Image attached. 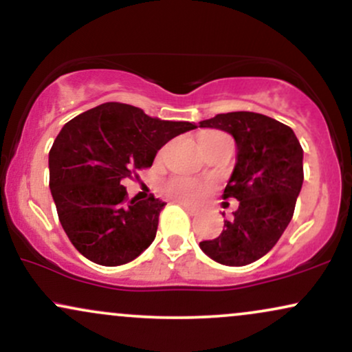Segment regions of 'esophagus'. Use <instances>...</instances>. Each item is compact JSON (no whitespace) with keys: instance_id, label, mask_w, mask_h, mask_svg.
Listing matches in <instances>:
<instances>
[{"instance_id":"esophagus-1","label":"esophagus","mask_w":352,"mask_h":352,"mask_svg":"<svg viewBox=\"0 0 352 352\" xmlns=\"http://www.w3.org/2000/svg\"><path fill=\"white\" fill-rule=\"evenodd\" d=\"M180 205H182V207H184L185 210H187V212L190 213V215H197V213H199V210H197V208H193V207H190V205L184 204V201H180Z\"/></svg>"}]
</instances>
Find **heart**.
I'll use <instances>...</instances> for the list:
<instances>
[{
  "label": "heart",
  "instance_id": "obj_1",
  "mask_svg": "<svg viewBox=\"0 0 352 352\" xmlns=\"http://www.w3.org/2000/svg\"><path fill=\"white\" fill-rule=\"evenodd\" d=\"M208 134H217V132H208ZM164 190L172 199L184 201V204H197L207 193V184L199 180L184 179V177H175V179L165 182Z\"/></svg>",
  "mask_w": 352,
  "mask_h": 352
}]
</instances>
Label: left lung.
Returning <instances> with one entry per match:
<instances>
[{"label":"left lung","instance_id":"left-lung-1","mask_svg":"<svg viewBox=\"0 0 352 352\" xmlns=\"http://www.w3.org/2000/svg\"><path fill=\"white\" fill-rule=\"evenodd\" d=\"M236 142V164L223 199L240 201L232 220L200 248L217 263L245 266L265 256L280 240L301 192L302 148L293 129L256 112H228L201 120Z\"/></svg>","mask_w":352,"mask_h":352}]
</instances>
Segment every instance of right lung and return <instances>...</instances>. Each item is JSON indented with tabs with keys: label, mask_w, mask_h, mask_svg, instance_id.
Returning a JSON list of instances; mask_svg holds the SVG:
<instances>
[{
	"label": "right lung",
	"mask_w": 352,
	"mask_h": 352,
	"mask_svg": "<svg viewBox=\"0 0 352 352\" xmlns=\"http://www.w3.org/2000/svg\"><path fill=\"white\" fill-rule=\"evenodd\" d=\"M195 127L106 102L60 129L50 151V188L60 225L82 256L119 266L148 248L165 204L153 195L127 200L122 182L152 167L157 151Z\"/></svg>",
	"instance_id": "add662e5"
}]
</instances>
